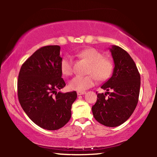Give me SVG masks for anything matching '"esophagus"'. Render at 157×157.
<instances>
[{"label": "esophagus", "mask_w": 157, "mask_h": 157, "mask_svg": "<svg viewBox=\"0 0 157 157\" xmlns=\"http://www.w3.org/2000/svg\"><path fill=\"white\" fill-rule=\"evenodd\" d=\"M77 94H78V96L84 95V94H86V91H78V92H77Z\"/></svg>", "instance_id": "1"}]
</instances>
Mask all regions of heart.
<instances>
[{"label":"heart","instance_id":"b5f03b06","mask_svg":"<svg viewBox=\"0 0 157 157\" xmlns=\"http://www.w3.org/2000/svg\"><path fill=\"white\" fill-rule=\"evenodd\" d=\"M78 56L85 59L91 63L88 70L89 75L86 76H76L69 82V88L72 90L82 91L93 86L99 81H105L113 74L114 66L110 59L103 57V54L95 48H86L78 54ZM60 68L62 74L71 76L73 73V64L71 58L64 56L61 61Z\"/></svg>","mask_w":157,"mask_h":157}]
</instances>
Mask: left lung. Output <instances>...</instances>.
<instances>
[{"mask_svg":"<svg viewBox=\"0 0 157 157\" xmlns=\"http://www.w3.org/2000/svg\"><path fill=\"white\" fill-rule=\"evenodd\" d=\"M110 50L114 63L113 75L101 86L106 93L97 94L96 103L91 109L97 121L115 127L125 122L135 110L140 94V75L135 62L124 49L113 45Z\"/></svg>","mask_w":157,"mask_h":157,"instance_id":"left-lung-1","label":"left lung"}]
</instances>
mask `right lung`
Listing matches in <instances>:
<instances>
[{
	"mask_svg": "<svg viewBox=\"0 0 157 157\" xmlns=\"http://www.w3.org/2000/svg\"><path fill=\"white\" fill-rule=\"evenodd\" d=\"M61 47L44 46L22 64L17 81L19 103L27 116L40 127L57 130L71 117L76 91L61 93L66 83L61 78Z\"/></svg>",
	"mask_w": 157,
	"mask_h": 157,
	"instance_id": "obj_1",
	"label": "right lung"
}]
</instances>
